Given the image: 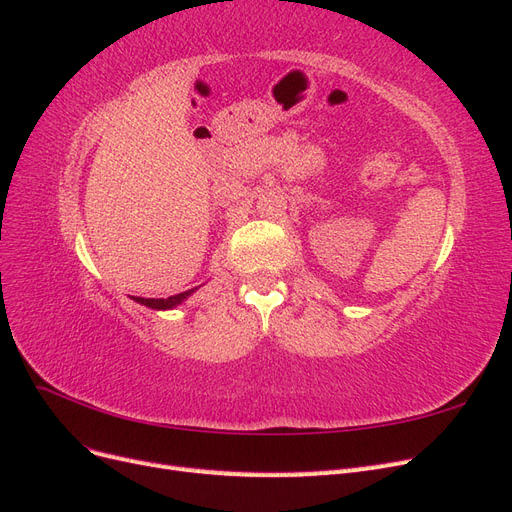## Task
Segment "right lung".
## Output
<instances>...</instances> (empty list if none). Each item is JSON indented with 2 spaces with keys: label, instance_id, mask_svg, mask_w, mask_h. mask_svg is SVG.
<instances>
[{
  "label": "right lung",
  "instance_id": "add662e5",
  "mask_svg": "<svg viewBox=\"0 0 512 512\" xmlns=\"http://www.w3.org/2000/svg\"><path fill=\"white\" fill-rule=\"evenodd\" d=\"M192 292H194V288L192 290H185V292H179V294H173V297H168V299H145V297H132V299L136 303L151 307V309H173V307H177L179 303H183L185 299H188Z\"/></svg>",
  "mask_w": 512,
  "mask_h": 512
}]
</instances>
